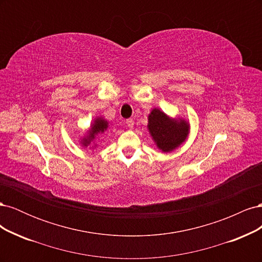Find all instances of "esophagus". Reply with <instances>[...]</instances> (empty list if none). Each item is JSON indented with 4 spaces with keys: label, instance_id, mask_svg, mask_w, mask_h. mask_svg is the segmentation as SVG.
I'll return each instance as SVG.
<instances>
[{
    "label": "esophagus",
    "instance_id": "obj_1",
    "mask_svg": "<svg viewBox=\"0 0 262 262\" xmlns=\"http://www.w3.org/2000/svg\"><path fill=\"white\" fill-rule=\"evenodd\" d=\"M126 124H128V126L129 128H133V125H134V121L132 120V119H126Z\"/></svg>",
    "mask_w": 262,
    "mask_h": 262
}]
</instances>
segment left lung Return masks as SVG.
Wrapping results in <instances>:
<instances>
[{"label": "left lung", "instance_id": "1", "mask_svg": "<svg viewBox=\"0 0 262 262\" xmlns=\"http://www.w3.org/2000/svg\"><path fill=\"white\" fill-rule=\"evenodd\" d=\"M147 129L156 146L162 152H171L181 145L189 134V122L184 119H171L160 109L154 108L148 115Z\"/></svg>", "mask_w": 262, "mask_h": 262}]
</instances>
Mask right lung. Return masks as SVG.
Returning <instances> with one entry per match:
<instances>
[{
	"label": "right lung",
	"mask_w": 262,
	"mask_h": 262,
	"mask_svg": "<svg viewBox=\"0 0 262 262\" xmlns=\"http://www.w3.org/2000/svg\"><path fill=\"white\" fill-rule=\"evenodd\" d=\"M107 129H108V121L101 117L96 118L92 123L91 129L87 131V134L82 139L81 141L82 145L85 147L91 145L92 142H94V140L96 139L98 134L104 133Z\"/></svg>",
	"instance_id": "add662e5"
}]
</instances>
